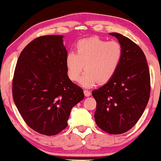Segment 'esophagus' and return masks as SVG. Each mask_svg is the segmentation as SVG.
Wrapping results in <instances>:
<instances>
[{
    "instance_id": "obj_1",
    "label": "esophagus",
    "mask_w": 161,
    "mask_h": 161,
    "mask_svg": "<svg viewBox=\"0 0 161 161\" xmlns=\"http://www.w3.org/2000/svg\"><path fill=\"white\" fill-rule=\"evenodd\" d=\"M84 95H85L86 97H88V96H90L91 95H92V93H91V92H89V91H87V90H84Z\"/></svg>"
}]
</instances>
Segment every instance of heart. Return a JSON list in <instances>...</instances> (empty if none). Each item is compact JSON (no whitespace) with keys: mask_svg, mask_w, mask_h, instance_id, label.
<instances>
[{"mask_svg":"<svg viewBox=\"0 0 161 161\" xmlns=\"http://www.w3.org/2000/svg\"><path fill=\"white\" fill-rule=\"evenodd\" d=\"M123 55V49L117 41H108L98 36L80 40L76 44V52H69L65 58L69 80L77 81L88 87L96 83L104 84L117 72Z\"/></svg>","mask_w":161,"mask_h":161,"instance_id":"heart-1","label":"heart"}]
</instances>
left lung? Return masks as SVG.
<instances>
[{
    "label": "left lung",
    "mask_w": 161,
    "mask_h": 161,
    "mask_svg": "<svg viewBox=\"0 0 161 161\" xmlns=\"http://www.w3.org/2000/svg\"><path fill=\"white\" fill-rule=\"evenodd\" d=\"M123 49L120 64L110 80L92 92L96 101L95 123L112 135L129 131L142 115L150 95V76L142 50L131 40L117 33Z\"/></svg>",
    "instance_id": "8db88e82"
}]
</instances>
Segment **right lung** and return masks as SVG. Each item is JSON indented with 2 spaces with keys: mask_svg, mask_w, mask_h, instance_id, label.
<instances>
[{
  "mask_svg": "<svg viewBox=\"0 0 161 161\" xmlns=\"http://www.w3.org/2000/svg\"><path fill=\"white\" fill-rule=\"evenodd\" d=\"M63 38L47 35L29 43L20 53L12 80V96L23 120L48 136L67 127L71 109L84 98L82 88L67 76Z\"/></svg>",
  "mask_w": 161,
  "mask_h": 161,
  "instance_id": "1",
  "label": "right lung"
}]
</instances>
